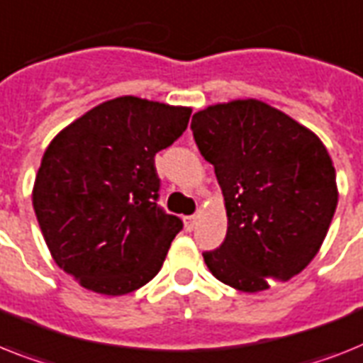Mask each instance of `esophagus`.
Returning <instances> with one entry per match:
<instances>
[{
    "label": "esophagus",
    "mask_w": 363,
    "mask_h": 363,
    "mask_svg": "<svg viewBox=\"0 0 363 363\" xmlns=\"http://www.w3.org/2000/svg\"><path fill=\"white\" fill-rule=\"evenodd\" d=\"M194 228H196V216H184V229L194 231Z\"/></svg>",
    "instance_id": "obj_1"
}]
</instances>
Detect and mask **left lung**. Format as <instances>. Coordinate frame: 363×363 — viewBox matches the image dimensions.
<instances>
[{
    "label": "left lung",
    "instance_id": "left-lung-1",
    "mask_svg": "<svg viewBox=\"0 0 363 363\" xmlns=\"http://www.w3.org/2000/svg\"><path fill=\"white\" fill-rule=\"evenodd\" d=\"M228 211L222 246L203 253L222 284L257 293L287 281L317 255L337 207L335 169L306 126L261 100L208 106L191 117Z\"/></svg>",
    "mask_w": 363,
    "mask_h": 363
}]
</instances>
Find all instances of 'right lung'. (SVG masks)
<instances>
[{"instance_id": "add662e5", "label": "right lung", "mask_w": 363, "mask_h": 363, "mask_svg": "<svg viewBox=\"0 0 363 363\" xmlns=\"http://www.w3.org/2000/svg\"><path fill=\"white\" fill-rule=\"evenodd\" d=\"M191 110L119 96L55 135L33 186V208L59 268L100 294L155 278L182 229L158 207L156 152L186 130Z\"/></svg>"}]
</instances>
